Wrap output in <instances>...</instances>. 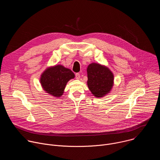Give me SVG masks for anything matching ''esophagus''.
Here are the masks:
<instances>
[{
	"mask_svg": "<svg viewBox=\"0 0 160 160\" xmlns=\"http://www.w3.org/2000/svg\"><path fill=\"white\" fill-rule=\"evenodd\" d=\"M75 77H76L77 79H80V73H77L75 74Z\"/></svg>",
	"mask_w": 160,
	"mask_h": 160,
	"instance_id": "1",
	"label": "esophagus"
}]
</instances>
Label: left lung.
Here are the masks:
<instances>
[{
	"instance_id": "left-lung-1",
	"label": "left lung",
	"mask_w": 160,
	"mask_h": 160,
	"mask_svg": "<svg viewBox=\"0 0 160 160\" xmlns=\"http://www.w3.org/2000/svg\"><path fill=\"white\" fill-rule=\"evenodd\" d=\"M87 85L96 98L108 94L113 85L114 76L108 68L97 63L90 64L87 69Z\"/></svg>"
}]
</instances>
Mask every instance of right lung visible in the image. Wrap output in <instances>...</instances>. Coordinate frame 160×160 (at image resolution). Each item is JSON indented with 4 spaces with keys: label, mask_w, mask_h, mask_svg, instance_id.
Listing matches in <instances>:
<instances>
[{
    "label": "right lung",
    "mask_w": 160,
    "mask_h": 160,
    "mask_svg": "<svg viewBox=\"0 0 160 160\" xmlns=\"http://www.w3.org/2000/svg\"><path fill=\"white\" fill-rule=\"evenodd\" d=\"M75 77V74L62 65L49 67L41 75L40 83L47 93L56 97H61L67 82Z\"/></svg>",
    "instance_id": "obj_1"
}]
</instances>
